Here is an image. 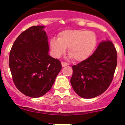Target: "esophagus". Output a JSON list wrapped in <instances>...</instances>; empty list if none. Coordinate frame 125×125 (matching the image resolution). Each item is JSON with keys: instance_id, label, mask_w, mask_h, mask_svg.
Masks as SVG:
<instances>
[{"instance_id": "1", "label": "esophagus", "mask_w": 125, "mask_h": 125, "mask_svg": "<svg viewBox=\"0 0 125 125\" xmlns=\"http://www.w3.org/2000/svg\"><path fill=\"white\" fill-rule=\"evenodd\" d=\"M68 63H67V62H62V67H64V66H68Z\"/></svg>"}]
</instances>
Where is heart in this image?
<instances>
[{
  "label": "heart",
  "instance_id": "obj_1",
  "mask_svg": "<svg viewBox=\"0 0 125 125\" xmlns=\"http://www.w3.org/2000/svg\"><path fill=\"white\" fill-rule=\"evenodd\" d=\"M97 44L94 32L84 29H67L58 34V39L52 38L50 46L54 56L60 57L68 47L71 58L76 61L88 59Z\"/></svg>",
  "mask_w": 125,
  "mask_h": 125
}]
</instances>
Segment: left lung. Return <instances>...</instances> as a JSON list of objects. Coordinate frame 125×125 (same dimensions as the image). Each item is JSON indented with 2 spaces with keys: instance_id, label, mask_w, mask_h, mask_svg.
Returning <instances> with one entry per match:
<instances>
[{
  "instance_id": "left-lung-1",
  "label": "left lung",
  "mask_w": 125,
  "mask_h": 125,
  "mask_svg": "<svg viewBox=\"0 0 125 125\" xmlns=\"http://www.w3.org/2000/svg\"><path fill=\"white\" fill-rule=\"evenodd\" d=\"M117 65V52L110 41L101 42L88 59L72 66L71 84L83 98L100 95L110 86Z\"/></svg>"
}]
</instances>
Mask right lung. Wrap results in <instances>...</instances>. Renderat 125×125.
<instances>
[{"label": "right lung", "instance_id": "add662e5", "mask_svg": "<svg viewBox=\"0 0 125 125\" xmlns=\"http://www.w3.org/2000/svg\"><path fill=\"white\" fill-rule=\"evenodd\" d=\"M44 26H32L20 34L9 54V68L16 88L25 96L38 98L51 89L62 69L60 61L48 54Z\"/></svg>", "mask_w": 125, "mask_h": 125}]
</instances>
